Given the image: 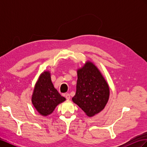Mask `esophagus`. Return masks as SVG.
I'll return each instance as SVG.
<instances>
[{
  "label": "esophagus",
  "instance_id": "obj_1",
  "mask_svg": "<svg viewBox=\"0 0 147 147\" xmlns=\"http://www.w3.org/2000/svg\"><path fill=\"white\" fill-rule=\"evenodd\" d=\"M65 98H66V99L67 100H69L70 99V95L69 94H65Z\"/></svg>",
  "mask_w": 147,
  "mask_h": 147
}]
</instances>
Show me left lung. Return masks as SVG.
<instances>
[{
  "mask_svg": "<svg viewBox=\"0 0 147 147\" xmlns=\"http://www.w3.org/2000/svg\"><path fill=\"white\" fill-rule=\"evenodd\" d=\"M77 90L72 101L89 117L103 110L109 99V84L97 67L87 61L77 69Z\"/></svg>",
  "mask_w": 147,
  "mask_h": 147,
  "instance_id": "left-lung-1",
  "label": "left lung"
}]
</instances>
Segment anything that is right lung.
I'll use <instances>...</instances> for the list:
<instances>
[{
    "label": "right lung",
    "instance_id": "1",
    "mask_svg": "<svg viewBox=\"0 0 147 147\" xmlns=\"http://www.w3.org/2000/svg\"><path fill=\"white\" fill-rule=\"evenodd\" d=\"M31 100L38 113L44 117L52 113L57 105L65 100V97L61 96L55 88L50 71H44L40 75Z\"/></svg>",
    "mask_w": 147,
    "mask_h": 147
}]
</instances>
